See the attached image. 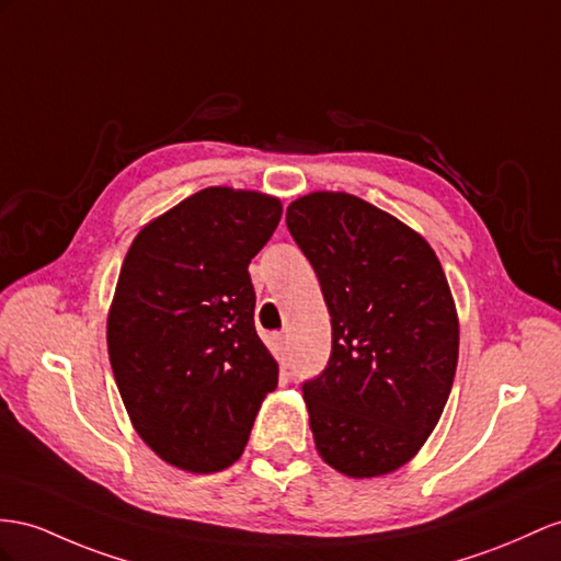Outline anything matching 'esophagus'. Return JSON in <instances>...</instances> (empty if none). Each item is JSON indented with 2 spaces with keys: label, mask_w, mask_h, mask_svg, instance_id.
I'll return each mask as SVG.
<instances>
[{
  "label": "esophagus",
  "mask_w": 561,
  "mask_h": 561,
  "mask_svg": "<svg viewBox=\"0 0 561 561\" xmlns=\"http://www.w3.org/2000/svg\"><path fill=\"white\" fill-rule=\"evenodd\" d=\"M275 351H277V360L284 369L286 365H289V357H286V336L284 334H275Z\"/></svg>",
  "instance_id": "esophagus-1"
}]
</instances>
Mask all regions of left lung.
Wrapping results in <instances>:
<instances>
[{"mask_svg":"<svg viewBox=\"0 0 561 561\" xmlns=\"http://www.w3.org/2000/svg\"><path fill=\"white\" fill-rule=\"evenodd\" d=\"M286 227L332 314V357L304 383L314 448L343 477H383L420 453L448 403L459 351L448 279L420 232L346 192L291 201Z\"/></svg>","mask_w":561,"mask_h":561,"instance_id":"8db88e82","label":"left lung"}]
</instances>
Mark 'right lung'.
Returning <instances> with one entry per match:
<instances>
[{
    "label": "right lung",
    "instance_id": "add662e5",
    "mask_svg": "<svg viewBox=\"0 0 561 561\" xmlns=\"http://www.w3.org/2000/svg\"><path fill=\"white\" fill-rule=\"evenodd\" d=\"M282 218L277 196L208 186L139 229L106 341L123 405L163 462L234 465L279 367L255 334L251 257Z\"/></svg>",
    "mask_w": 561,
    "mask_h": 561
}]
</instances>
